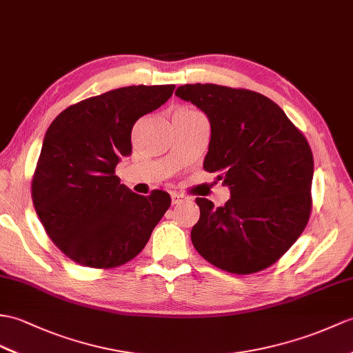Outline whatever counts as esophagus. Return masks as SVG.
Returning a JSON list of instances; mask_svg holds the SVG:
<instances>
[{
  "label": "esophagus",
  "mask_w": 353,
  "mask_h": 353,
  "mask_svg": "<svg viewBox=\"0 0 353 353\" xmlns=\"http://www.w3.org/2000/svg\"><path fill=\"white\" fill-rule=\"evenodd\" d=\"M183 200H185V196L182 194H177V192L171 194V203H173V204H179V203H182Z\"/></svg>",
  "instance_id": "1"
}]
</instances>
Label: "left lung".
Wrapping results in <instances>:
<instances>
[{"mask_svg": "<svg viewBox=\"0 0 353 353\" xmlns=\"http://www.w3.org/2000/svg\"><path fill=\"white\" fill-rule=\"evenodd\" d=\"M176 96L208 116L210 143L203 167L218 173L232 195L223 208L196 196L195 250L232 274L274 265L310 218L314 162L305 137L280 106L251 90L186 84Z\"/></svg>", "mask_w": 353, "mask_h": 353, "instance_id": "8db88e82", "label": "left lung"}]
</instances>
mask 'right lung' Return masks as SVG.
<instances>
[{
	"instance_id": "add662e5",
	"label": "right lung",
	"mask_w": 353,
	"mask_h": 353,
	"mask_svg": "<svg viewBox=\"0 0 353 353\" xmlns=\"http://www.w3.org/2000/svg\"><path fill=\"white\" fill-rule=\"evenodd\" d=\"M174 85H129L65 108L48 128L31 183L45 232L88 268H116L138 256L168 210L167 192L138 195L116 167L132 153L135 121L158 110Z\"/></svg>"
}]
</instances>
